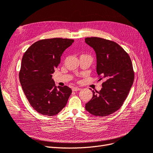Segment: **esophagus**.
Listing matches in <instances>:
<instances>
[{
  "instance_id": "esophagus-1",
  "label": "esophagus",
  "mask_w": 153,
  "mask_h": 153,
  "mask_svg": "<svg viewBox=\"0 0 153 153\" xmlns=\"http://www.w3.org/2000/svg\"><path fill=\"white\" fill-rule=\"evenodd\" d=\"M81 90V88H79V87H74V88H72V91H79Z\"/></svg>"
}]
</instances>
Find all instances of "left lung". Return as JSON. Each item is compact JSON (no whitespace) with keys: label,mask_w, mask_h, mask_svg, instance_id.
I'll return each mask as SVG.
<instances>
[{"label":"left lung","mask_w":153,"mask_h":153,"mask_svg":"<svg viewBox=\"0 0 153 153\" xmlns=\"http://www.w3.org/2000/svg\"><path fill=\"white\" fill-rule=\"evenodd\" d=\"M85 42L95 52L98 76L106 80L97 94L92 91L93 97L86 104L85 109L95 116L110 115L123 106L133 85L134 76L131 60L114 42L91 37L86 38Z\"/></svg>","instance_id":"1"}]
</instances>
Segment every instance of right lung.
Masks as SVG:
<instances>
[{
    "label": "right lung",
    "instance_id": "obj_1",
    "mask_svg": "<svg viewBox=\"0 0 153 153\" xmlns=\"http://www.w3.org/2000/svg\"><path fill=\"white\" fill-rule=\"evenodd\" d=\"M66 38L38 41L24 53L19 79L24 92L34 110L43 115L54 116L66 106L72 90L55 86L52 74L60 63L63 52L74 43Z\"/></svg>",
    "mask_w": 153,
    "mask_h": 153
}]
</instances>
